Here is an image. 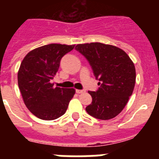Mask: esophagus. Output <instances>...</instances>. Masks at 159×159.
<instances>
[{
    "mask_svg": "<svg viewBox=\"0 0 159 159\" xmlns=\"http://www.w3.org/2000/svg\"><path fill=\"white\" fill-rule=\"evenodd\" d=\"M75 92H76V93H78V94H81V93H84V92H85V90L76 89L75 90Z\"/></svg>",
    "mask_w": 159,
    "mask_h": 159,
    "instance_id": "esophagus-1",
    "label": "esophagus"
}]
</instances>
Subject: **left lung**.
Instances as JSON below:
<instances>
[{
    "label": "left lung",
    "instance_id": "left-lung-1",
    "mask_svg": "<svg viewBox=\"0 0 159 159\" xmlns=\"http://www.w3.org/2000/svg\"><path fill=\"white\" fill-rule=\"evenodd\" d=\"M75 50L88 60L99 89L88 93L92 102L86 107L90 116L102 120L117 116L134 91L136 73L134 63L119 48L102 43L77 44Z\"/></svg>",
    "mask_w": 159,
    "mask_h": 159
}]
</instances>
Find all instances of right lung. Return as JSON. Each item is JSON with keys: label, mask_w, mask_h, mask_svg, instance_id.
Returning a JSON list of instances; mask_svg holds the SVG:
<instances>
[{"label": "right lung", "mask_w": 159, "mask_h": 159, "mask_svg": "<svg viewBox=\"0 0 159 159\" xmlns=\"http://www.w3.org/2000/svg\"><path fill=\"white\" fill-rule=\"evenodd\" d=\"M74 47L50 43L33 49L22 60L17 74L18 86L25 104L39 119L53 120L62 116L75 95L74 88H54L51 83L61 58Z\"/></svg>", "instance_id": "1"}]
</instances>
